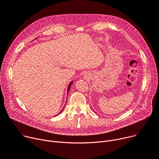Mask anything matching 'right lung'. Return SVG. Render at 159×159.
I'll list each match as a JSON object with an SVG mask.
<instances>
[{
	"mask_svg": "<svg viewBox=\"0 0 159 159\" xmlns=\"http://www.w3.org/2000/svg\"><path fill=\"white\" fill-rule=\"evenodd\" d=\"M35 39H36V38ZM73 82H74V81H72V82H70L69 83V86H68V87H67V94H69V90H70V89L71 85L73 84ZM63 108H64V107H63ZM63 108L61 109V111H60V112L58 113V114L57 115H58L59 114H60V113H61V112L63 111ZM57 115H56V116H57Z\"/></svg>",
	"mask_w": 159,
	"mask_h": 159,
	"instance_id": "right-lung-1",
	"label": "right lung"
}]
</instances>
